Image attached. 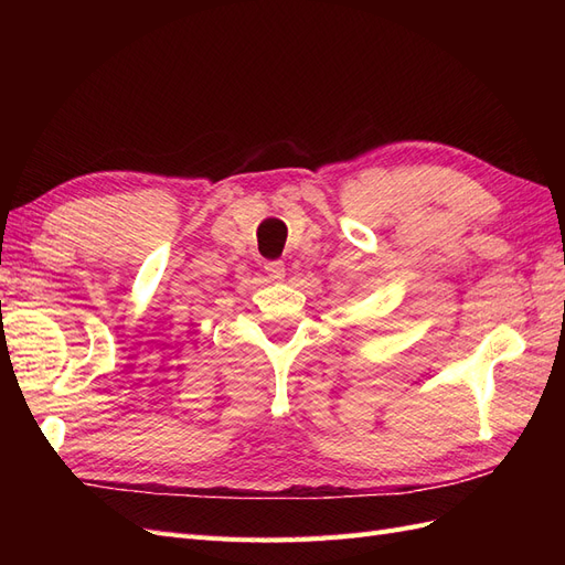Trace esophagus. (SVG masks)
Instances as JSON below:
<instances>
[{
  "instance_id": "esophagus-1",
  "label": "esophagus",
  "mask_w": 565,
  "mask_h": 565,
  "mask_svg": "<svg viewBox=\"0 0 565 565\" xmlns=\"http://www.w3.org/2000/svg\"><path fill=\"white\" fill-rule=\"evenodd\" d=\"M264 268H266L270 280H282L285 278V270H287L282 262H268Z\"/></svg>"
}]
</instances>
